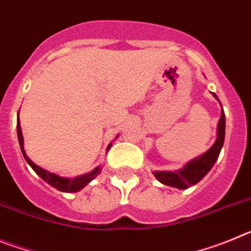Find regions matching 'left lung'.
<instances>
[{
  "mask_svg": "<svg viewBox=\"0 0 251 251\" xmlns=\"http://www.w3.org/2000/svg\"><path fill=\"white\" fill-rule=\"evenodd\" d=\"M219 103V98L215 93H212ZM223 108V106H221ZM224 139H225V113L221 109L220 119L217 123V137L212 147L205 152L203 154L199 156L197 158L187 162L181 170L178 171H154L153 175L158 179L159 182L171 187L179 188V190H186L200 182L201 179L208 174V171L214 167L215 162L219 158L220 151L224 146Z\"/></svg>",
  "mask_w": 251,
  "mask_h": 251,
  "instance_id": "obj_1",
  "label": "left lung"
}]
</instances>
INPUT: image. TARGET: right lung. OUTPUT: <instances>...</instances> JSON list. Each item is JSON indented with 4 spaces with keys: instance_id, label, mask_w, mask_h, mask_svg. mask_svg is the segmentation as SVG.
Masks as SVG:
<instances>
[{
    "instance_id": "1",
    "label": "right lung",
    "mask_w": 251,
    "mask_h": 251,
    "mask_svg": "<svg viewBox=\"0 0 251 251\" xmlns=\"http://www.w3.org/2000/svg\"><path fill=\"white\" fill-rule=\"evenodd\" d=\"M17 138H19V143H20V148H21V152L25 157L26 162H27L30 167L39 175L41 178L48 182L49 185H51L52 187H55L56 190L61 192H77L80 191L81 188L85 187L90 181L95 178V177L98 176L99 174L101 172V167L98 166V167H95L92 172L89 174H85V175H81V176H77L74 177V178H69V177H63L60 176V175L54 174V172H50L48 170H44L43 167H40L37 166L36 163L31 161L27 156H26V152L24 150V137H22V132H21V126H20V118H19V114H17ZM115 138H118V136L115 137ZM110 146L112 143H109V146L106 147V151H109Z\"/></svg>"
}]
</instances>
